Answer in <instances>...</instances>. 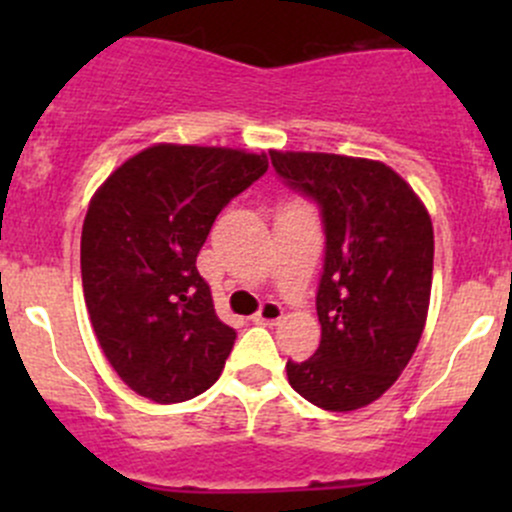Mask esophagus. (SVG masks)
<instances>
[{"instance_id": "esophagus-1", "label": "esophagus", "mask_w": 512, "mask_h": 512, "mask_svg": "<svg viewBox=\"0 0 512 512\" xmlns=\"http://www.w3.org/2000/svg\"><path fill=\"white\" fill-rule=\"evenodd\" d=\"M282 319V304L277 302H262L260 312L252 317V322L255 324H267V327H272V324H277Z\"/></svg>"}]
</instances>
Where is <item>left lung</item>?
Instances as JSON below:
<instances>
[{
  "mask_svg": "<svg viewBox=\"0 0 512 512\" xmlns=\"http://www.w3.org/2000/svg\"><path fill=\"white\" fill-rule=\"evenodd\" d=\"M270 160L285 185L317 203L327 237L317 289L322 342L309 359L287 361V379L319 409H361L399 379L421 339L431 218L379 160L280 151Z\"/></svg>",
  "mask_w": 512,
  "mask_h": 512,
  "instance_id": "8db88e82",
  "label": "left lung"
}]
</instances>
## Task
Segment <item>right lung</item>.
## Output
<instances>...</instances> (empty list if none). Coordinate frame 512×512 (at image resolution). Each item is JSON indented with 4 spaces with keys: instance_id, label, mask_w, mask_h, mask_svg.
Segmentation results:
<instances>
[{
    "instance_id": "obj_1",
    "label": "right lung",
    "mask_w": 512,
    "mask_h": 512,
    "mask_svg": "<svg viewBox=\"0 0 512 512\" xmlns=\"http://www.w3.org/2000/svg\"><path fill=\"white\" fill-rule=\"evenodd\" d=\"M265 173V153L160 143L96 190L81 230L84 299L103 354L136 394L178 404L218 381L237 334L195 260L220 210Z\"/></svg>"
}]
</instances>
